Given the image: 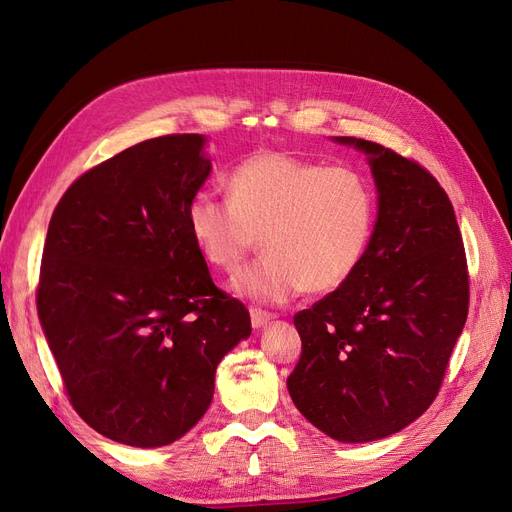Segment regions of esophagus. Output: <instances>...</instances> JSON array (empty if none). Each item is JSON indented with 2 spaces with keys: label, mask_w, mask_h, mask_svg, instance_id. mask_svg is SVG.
Returning a JSON list of instances; mask_svg holds the SVG:
<instances>
[{
  "label": "esophagus",
  "mask_w": 512,
  "mask_h": 512,
  "mask_svg": "<svg viewBox=\"0 0 512 512\" xmlns=\"http://www.w3.org/2000/svg\"><path fill=\"white\" fill-rule=\"evenodd\" d=\"M250 316H252V327L258 331V329H262V327H267L269 322H273L275 320V316L273 314H269V312H262V309H250Z\"/></svg>",
  "instance_id": "34e87169"
}]
</instances>
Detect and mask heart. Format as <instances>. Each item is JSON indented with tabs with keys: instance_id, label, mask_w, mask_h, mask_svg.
I'll use <instances>...</instances> for the list:
<instances>
[{
	"instance_id": "heart-1",
	"label": "heart",
	"mask_w": 512,
	"mask_h": 512,
	"mask_svg": "<svg viewBox=\"0 0 512 512\" xmlns=\"http://www.w3.org/2000/svg\"><path fill=\"white\" fill-rule=\"evenodd\" d=\"M228 198L192 196L188 230L209 265L235 271L258 237L267 254L243 269L232 290L258 303L324 294L361 267L374 237L378 200L367 177L284 151H258L230 170Z\"/></svg>"
}]
</instances>
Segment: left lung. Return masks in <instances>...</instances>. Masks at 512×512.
<instances>
[{
  "mask_svg": "<svg viewBox=\"0 0 512 512\" xmlns=\"http://www.w3.org/2000/svg\"><path fill=\"white\" fill-rule=\"evenodd\" d=\"M367 156L378 220L361 267L294 316V406L329 438L374 442L436 399L468 318V269L455 211L425 168L378 143L333 136Z\"/></svg>",
  "mask_w": 512,
  "mask_h": 512,
  "instance_id": "1",
  "label": "left lung"
}]
</instances>
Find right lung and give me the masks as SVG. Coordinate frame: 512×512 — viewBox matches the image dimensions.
<instances>
[{
	"label": "right lung",
	"mask_w": 512,
	"mask_h": 512,
	"mask_svg": "<svg viewBox=\"0 0 512 512\" xmlns=\"http://www.w3.org/2000/svg\"><path fill=\"white\" fill-rule=\"evenodd\" d=\"M207 136L138 143L76 179L46 232L38 318L74 410L102 436L156 448L211 406L215 369L250 337L185 211L211 175Z\"/></svg>",
	"instance_id": "1"
}]
</instances>
